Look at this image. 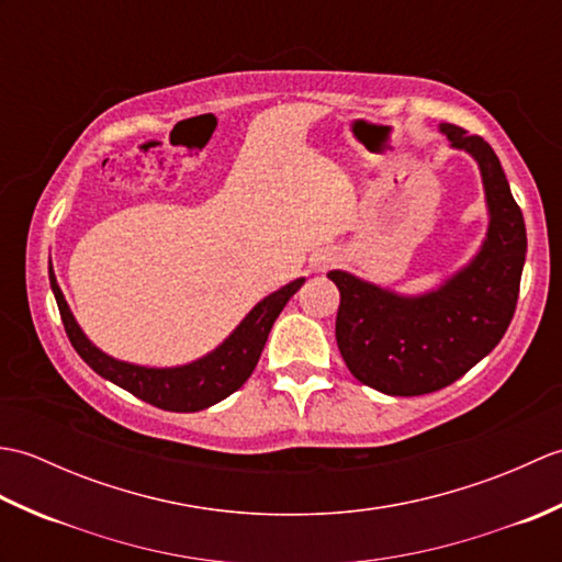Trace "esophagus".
<instances>
[{"mask_svg":"<svg viewBox=\"0 0 562 562\" xmlns=\"http://www.w3.org/2000/svg\"><path fill=\"white\" fill-rule=\"evenodd\" d=\"M330 260V258H328ZM326 268V258H324V262H318V270H324Z\"/></svg>","mask_w":562,"mask_h":562,"instance_id":"34e87169","label":"esophagus"}]
</instances>
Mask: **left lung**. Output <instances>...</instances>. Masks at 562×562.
<instances>
[{"label":"left lung","mask_w":562,"mask_h":562,"mask_svg":"<svg viewBox=\"0 0 562 562\" xmlns=\"http://www.w3.org/2000/svg\"><path fill=\"white\" fill-rule=\"evenodd\" d=\"M439 130L481 166L491 207L481 254L423 296H398L355 274L328 272L340 290L336 340L342 360L357 381L389 396H423L453 384L503 340L519 300L527 226L497 154L469 130L449 123Z\"/></svg>","instance_id":"8db88e82"}]
</instances>
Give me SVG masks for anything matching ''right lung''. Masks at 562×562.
Here are the masks:
<instances>
[{
	"instance_id": "right-lung-1",
	"label": "right lung",
	"mask_w": 562,
	"mask_h": 562,
	"mask_svg": "<svg viewBox=\"0 0 562 562\" xmlns=\"http://www.w3.org/2000/svg\"><path fill=\"white\" fill-rule=\"evenodd\" d=\"M304 278L284 284L282 290L266 296V300L256 304L254 312L241 321V326H238L217 350L202 357V360L173 369H149L117 362L99 348H93L77 326L75 316H71L50 270V288L55 292L59 316H63L71 348L79 352L81 360L87 362L93 372L130 391L133 396L157 405L161 411L173 413L205 411L210 405L220 403L222 398L232 396L236 389H241L246 384V379L254 374L274 318L280 316L284 304L290 302V296L300 290Z\"/></svg>"
}]
</instances>
